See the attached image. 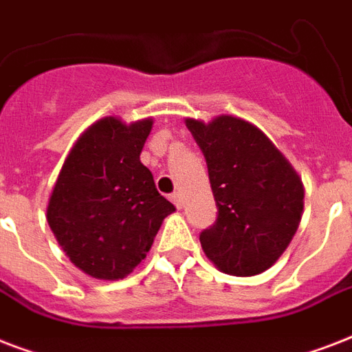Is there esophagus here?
<instances>
[{"mask_svg": "<svg viewBox=\"0 0 352 352\" xmlns=\"http://www.w3.org/2000/svg\"><path fill=\"white\" fill-rule=\"evenodd\" d=\"M170 199H171V203L175 204V206H179V208H181V204H182V195L179 192H173L170 195Z\"/></svg>", "mask_w": 352, "mask_h": 352, "instance_id": "esophagus-1", "label": "esophagus"}]
</instances>
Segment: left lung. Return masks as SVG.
<instances>
[{
    "instance_id": "1",
    "label": "left lung",
    "mask_w": 352,
    "mask_h": 352,
    "mask_svg": "<svg viewBox=\"0 0 352 352\" xmlns=\"http://www.w3.org/2000/svg\"><path fill=\"white\" fill-rule=\"evenodd\" d=\"M203 151L217 219L201 232L204 254L221 272H265L287 250L303 214V182L257 126L234 115L186 118Z\"/></svg>"
}]
</instances>
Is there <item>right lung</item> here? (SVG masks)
I'll list each match as a JSON object with an SVG mask.
<instances>
[{
  "label": "right lung",
  "instance_id": "obj_1",
  "mask_svg": "<svg viewBox=\"0 0 352 352\" xmlns=\"http://www.w3.org/2000/svg\"><path fill=\"white\" fill-rule=\"evenodd\" d=\"M153 118L91 124L65 157L47 204V223L74 267L117 281L149 252L175 206L140 162Z\"/></svg>",
  "mask_w": 352,
  "mask_h": 352
}]
</instances>
